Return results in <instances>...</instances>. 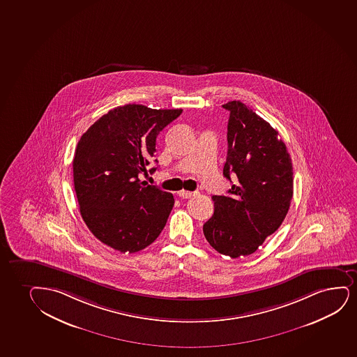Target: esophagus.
Listing matches in <instances>:
<instances>
[{
	"mask_svg": "<svg viewBox=\"0 0 357 357\" xmlns=\"http://www.w3.org/2000/svg\"><path fill=\"white\" fill-rule=\"evenodd\" d=\"M178 195H179V197L181 198H191L192 196H195V195H197V192H191V191H185V190H181V191L178 192Z\"/></svg>",
	"mask_w": 357,
	"mask_h": 357,
	"instance_id": "34e87169",
	"label": "esophagus"
}]
</instances>
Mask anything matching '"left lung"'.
Listing matches in <instances>:
<instances>
[{"mask_svg": "<svg viewBox=\"0 0 357 357\" xmlns=\"http://www.w3.org/2000/svg\"><path fill=\"white\" fill-rule=\"evenodd\" d=\"M222 107L229 112L224 176L236 181L227 196H213L214 214L203 234L218 252L237 259L255 252L280 227L294 172L285 143L266 120L241 101Z\"/></svg>", "mask_w": 357, "mask_h": 357, "instance_id": "1", "label": "left lung"}]
</instances>
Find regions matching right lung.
Returning <instances> with one entry per match:
<instances>
[{"instance_id":"right-lung-1","label":"right lung","mask_w":357,"mask_h":357,"mask_svg":"<svg viewBox=\"0 0 357 357\" xmlns=\"http://www.w3.org/2000/svg\"><path fill=\"white\" fill-rule=\"evenodd\" d=\"M181 112L125 105L109 110L80 137L73 159L80 214L108 247L137 252L154 242L167 222L173 195L138 176L154 159L156 137Z\"/></svg>"}]
</instances>
